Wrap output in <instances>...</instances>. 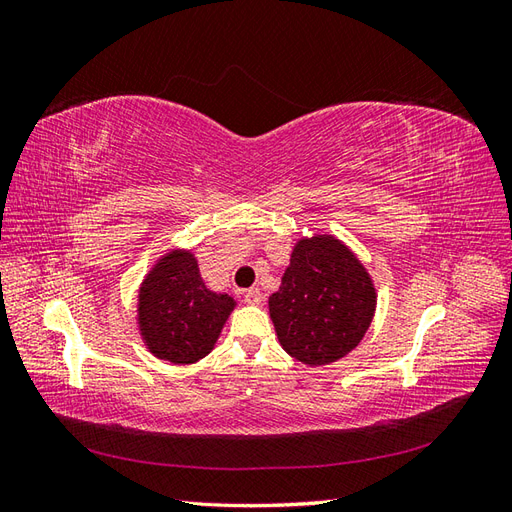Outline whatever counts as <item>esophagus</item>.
Here are the masks:
<instances>
[{
    "label": "esophagus",
    "instance_id": "esophagus-1",
    "mask_svg": "<svg viewBox=\"0 0 512 512\" xmlns=\"http://www.w3.org/2000/svg\"><path fill=\"white\" fill-rule=\"evenodd\" d=\"M243 301H245L247 305H260V303H262V292H260L258 288H247V290L243 292Z\"/></svg>",
    "mask_w": 512,
    "mask_h": 512
}]
</instances>
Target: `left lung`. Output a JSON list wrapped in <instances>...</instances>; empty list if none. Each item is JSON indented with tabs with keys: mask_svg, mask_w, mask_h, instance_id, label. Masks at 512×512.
Returning a JSON list of instances; mask_svg holds the SVG:
<instances>
[{
	"mask_svg": "<svg viewBox=\"0 0 512 512\" xmlns=\"http://www.w3.org/2000/svg\"><path fill=\"white\" fill-rule=\"evenodd\" d=\"M376 309V290L348 247L329 235L294 245L269 314L282 348L305 365H329L359 346Z\"/></svg>",
	"mask_w": 512,
	"mask_h": 512,
	"instance_id": "obj_1",
	"label": "left lung"
}]
</instances>
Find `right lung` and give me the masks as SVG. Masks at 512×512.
Wrapping results in <instances>:
<instances>
[{"mask_svg":"<svg viewBox=\"0 0 512 512\" xmlns=\"http://www.w3.org/2000/svg\"><path fill=\"white\" fill-rule=\"evenodd\" d=\"M232 307V297L205 286L192 252H170L141 286L138 324L158 359L188 365L213 350Z\"/></svg>","mask_w":512,"mask_h":512,"instance_id":"obj_1","label":"right lung"}]
</instances>
